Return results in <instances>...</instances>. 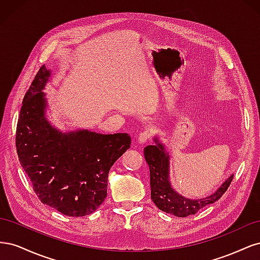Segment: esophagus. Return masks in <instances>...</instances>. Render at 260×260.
<instances>
[{"label":"esophagus","instance_id":"1","mask_svg":"<svg viewBox=\"0 0 260 260\" xmlns=\"http://www.w3.org/2000/svg\"><path fill=\"white\" fill-rule=\"evenodd\" d=\"M149 138V131L148 130H145V131H143V132H141L140 135H139V137H138V142L140 143V144H144L146 141H147V139Z\"/></svg>","mask_w":260,"mask_h":260}]
</instances>
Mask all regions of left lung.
Returning a JSON list of instances; mask_svg holds the SVG:
<instances>
[{
    "instance_id": "8db88e82",
    "label": "left lung",
    "mask_w": 260,
    "mask_h": 260,
    "mask_svg": "<svg viewBox=\"0 0 260 260\" xmlns=\"http://www.w3.org/2000/svg\"><path fill=\"white\" fill-rule=\"evenodd\" d=\"M154 145H147L144 148V157L149 167L151 199L160 210L176 217H187L218 201L228 190L233 179V174L206 198L193 200L181 195L172 187L170 182L169 153L158 137L154 138Z\"/></svg>"
}]
</instances>
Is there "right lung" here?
Here are the masks:
<instances>
[{
    "label": "right lung",
    "instance_id": "1",
    "mask_svg": "<svg viewBox=\"0 0 260 260\" xmlns=\"http://www.w3.org/2000/svg\"><path fill=\"white\" fill-rule=\"evenodd\" d=\"M52 72L39 70L22 101L16 148L21 167L45 205L69 217L92 214L107 195L108 172L131 144L127 133L61 131L46 118L43 92Z\"/></svg>",
    "mask_w": 260,
    "mask_h": 260
}]
</instances>
